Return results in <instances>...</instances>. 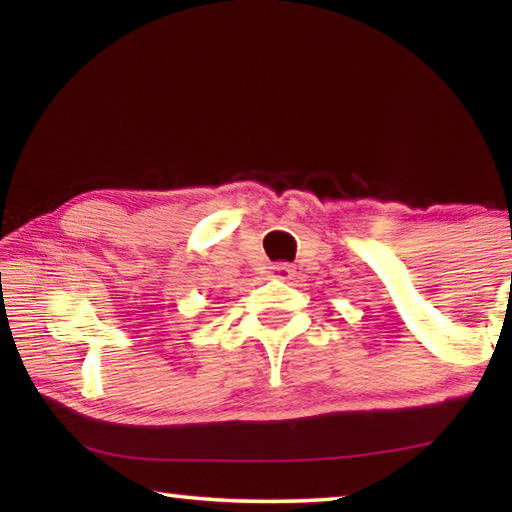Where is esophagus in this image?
Returning a JSON list of instances; mask_svg holds the SVG:
<instances>
[{
    "label": "esophagus",
    "instance_id": "1",
    "mask_svg": "<svg viewBox=\"0 0 512 512\" xmlns=\"http://www.w3.org/2000/svg\"><path fill=\"white\" fill-rule=\"evenodd\" d=\"M293 273V266L288 262H277L271 266V271H268V275L275 277V280H291Z\"/></svg>",
    "mask_w": 512,
    "mask_h": 512
}]
</instances>
